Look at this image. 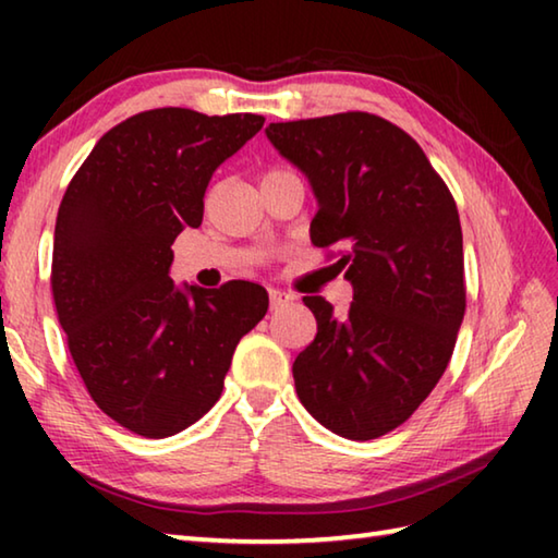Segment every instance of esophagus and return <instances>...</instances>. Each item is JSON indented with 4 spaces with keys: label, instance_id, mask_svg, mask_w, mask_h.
I'll return each mask as SVG.
<instances>
[{
    "label": "esophagus",
    "instance_id": "esophagus-1",
    "mask_svg": "<svg viewBox=\"0 0 558 558\" xmlns=\"http://www.w3.org/2000/svg\"><path fill=\"white\" fill-rule=\"evenodd\" d=\"M292 298L288 295V292H282V290H270V310H278V307H282V305H288Z\"/></svg>",
    "mask_w": 558,
    "mask_h": 558
}]
</instances>
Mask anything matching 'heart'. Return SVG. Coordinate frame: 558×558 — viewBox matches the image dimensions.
Here are the masks:
<instances>
[{"label": "heart", "mask_w": 558, "mask_h": 558, "mask_svg": "<svg viewBox=\"0 0 558 558\" xmlns=\"http://www.w3.org/2000/svg\"><path fill=\"white\" fill-rule=\"evenodd\" d=\"M272 174H280V172H270V174H268V177H272Z\"/></svg>", "instance_id": "obj_1"}]
</instances>
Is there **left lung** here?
Listing matches in <instances>:
<instances>
[{
	"mask_svg": "<svg viewBox=\"0 0 558 558\" xmlns=\"http://www.w3.org/2000/svg\"><path fill=\"white\" fill-rule=\"evenodd\" d=\"M266 137L307 177L315 245H342L352 282L347 315L302 302L315 342L292 364L313 418L337 436L372 440L428 399L465 315L458 206L413 137L369 112L270 122Z\"/></svg>",
	"mask_w": 558,
	"mask_h": 558,
	"instance_id": "left-lung-1",
	"label": "left lung"
}]
</instances>
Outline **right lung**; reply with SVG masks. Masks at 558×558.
Returning a JSON list of instances; mask_svg holds the SVG:
<instances>
[{
  "instance_id": "1",
  "label": "right lung",
  "mask_w": 558,
  "mask_h": 558,
  "mask_svg": "<svg viewBox=\"0 0 558 558\" xmlns=\"http://www.w3.org/2000/svg\"><path fill=\"white\" fill-rule=\"evenodd\" d=\"M266 118L159 108L98 140L53 231L56 313L90 399L143 438L184 430L219 401L235 344L268 313L258 282L174 286L172 243Z\"/></svg>"
}]
</instances>
